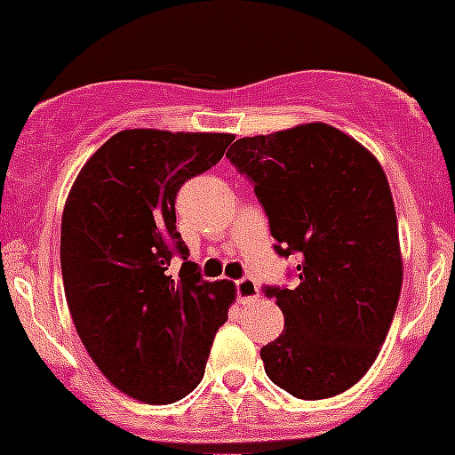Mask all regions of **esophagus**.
<instances>
[{"label":"esophagus","instance_id":"obj_1","mask_svg":"<svg viewBox=\"0 0 455 455\" xmlns=\"http://www.w3.org/2000/svg\"><path fill=\"white\" fill-rule=\"evenodd\" d=\"M235 289H236V299H239L241 304L252 302V299L259 298V284H257V282L252 277L236 279Z\"/></svg>","mask_w":455,"mask_h":455}]
</instances>
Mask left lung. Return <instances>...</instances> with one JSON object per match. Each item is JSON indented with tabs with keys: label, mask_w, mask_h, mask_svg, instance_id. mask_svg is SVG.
<instances>
[{
	"label": "left lung",
	"mask_w": 455,
	"mask_h": 455,
	"mask_svg": "<svg viewBox=\"0 0 455 455\" xmlns=\"http://www.w3.org/2000/svg\"><path fill=\"white\" fill-rule=\"evenodd\" d=\"M228 160L255 187L275 252L299 257L293 289L264 286L284 314L261 347L266 374L298 399L345 393L374 363L402 293L388 178L327 124L243 137Z\"/></svg>",
	"instance_id": "obj_1"
}]
</instances>
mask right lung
<instances>
[{"label":"right lung","instance_id":"1","mask_svg":"<svg viewBox=\"0 0 455 455\" xmlns=\"http://www.w3.org/2000/svg\"><path fill=\"white\" fill-rule=\"evenodd\" d=\"M235 140L225 132H116L87 160L60 225L65 298L87 354L112 386L173 403L205 374L232 282H207L176 230V196ZM173 256L181 273L171 275Z\"/></svg>","mask_w":455,"mask_h":455}]
</instances>
